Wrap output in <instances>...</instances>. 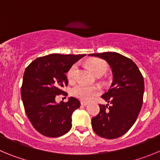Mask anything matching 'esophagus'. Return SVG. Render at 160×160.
Masks as SVG:
<instances>
[{
	"label": "esophagus",
	"mask_w": 160,
	"mask_h": 160,
	"mask_svg": "<svg viewBox=\"0 0 160 160\" xmlns=\"http://www.w3.org/2000/svg\"><path fill=\"white\" fill-rule=\"evenodd\" d=\"M80 104H81L82 106H86V105H88V102H86V101H80Z\"/></svg>",
	"instance_id": "esophagus-1"
}]
</instances>
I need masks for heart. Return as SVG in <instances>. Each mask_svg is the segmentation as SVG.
Listing matches in <instances>:
<instances>
[{
    "mask_svg": "<svg viewBox=\"0 0 160 160\" xmlns=\"http://www.w3.org/2000/svg\"><path fill=\"white\" fill-rule=\"evenodd\" d=\"M91 70L96 76L100 74H104L107 71L108 66L106 62L100 59H92L88 62ZM77 72V65L73 64L67 72V78L69 82L74 81L76 79ZM101 92L100 88L97 85H86L83 83H78L72 89V94L75 97L81 100L89 101L92 100L95 96L99 95Z\"/></svg>",
    "mask_w": 160,
    "mask_h": 160,
    "instance_id": "b5f03b06",
    "label": "heart"
}]
</instances>
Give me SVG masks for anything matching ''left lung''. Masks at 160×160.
I'll use <instances>...</instances> for the list:
<instances>
[{
  "instance_id": "left-lung-1",
  "label": "left lung",
  "mask_w": 160,
  "mask_h": 160,
  "mask_svg": "<svg viewBox=\"0 0 160 160\" xmlns=\"http://www.w3.org/2000/svg\"><path fill=\"white\" fill-rule=\"evenodd\" d=\"M106 60L113 80L107 92L101 96L108 103L100 104L99 114L92 119V126L98 136L116 139L124 135L135 123L143 104L144 81L136 64L117 52L93 53Z\"/></svg>"
}]
</instances>
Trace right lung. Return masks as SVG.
Segmentation results:
<instances>
[{
	"mask_svg": "<svg viewBox=\"0 0 160 160\" xmlns=\"http://www.w3.org/2000/svg\"><path fill=\"white\" fill-rule=\"evenodd\" d=\"M85 54H50L34 60L24 71L21 98L26 115L34 128L48 137H59L72 128V115L80 103L74 97L56 102V96L68 85L66 73Z\"/></svg>",
	"mask_w": 160,
	"mask_h": 160,
	"instance_id": "obj_1",
	"label": "right lung"
}]
</instances>
